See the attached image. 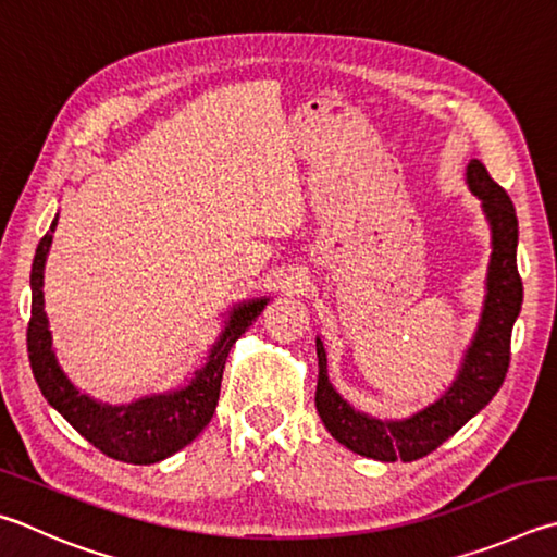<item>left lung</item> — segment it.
I'll use <instances>...</instances> for the list:
<instances>
[{
    "mask_svg": "<svg viewBox=\"0 0 557 557\" xmlns=\"http://www.w3.org/2000/svg\"><path fill=\"white\" fill-rule=\"evenodd\" d=\"M465 177H468L472 195L482 201V211L490 221L492 256L487 268V295H484L478 331L465 350L458 375L441 394V399L401 421H382L356 411L329 382L326 350H323V341L317 338L319 417L333 438L366 458L411 462L433 453L453 433H458L474 413L487 407L507 377L511 329L523 301V285L517 268V209L480 160H470Z\"/></svg>",
    "mask_w": 557,
    "mask_h": 557,
    "instance_id": "obj_1",
    "label": "left lung"
}]
</instances>
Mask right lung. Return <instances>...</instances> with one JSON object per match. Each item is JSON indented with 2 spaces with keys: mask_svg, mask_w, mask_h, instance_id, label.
<instances>
[{
  "mask_svg": "<svg viewBox=\"0 0 557 557\" xmlns=\"http://www.w3.org/2000/svg\"><path fill=\"white\" fill-rule=\"evenodd\" d=\"M58 214L48 234L40 238L32 265V321L26 346L38 387L50 407L109 458L134 465L165 460L195 441L214 417L228 350L260 317L268 299H248L231 309L226 326L211 346L205 366L185 387L111 407L79 392L55 358L44 309V270Z\"/></svg>",
  "mask_w": 557,
  "mask_h": 557,
  "instance_id": "right-lung-1",
  "label": "right lung"
}]
</instances>
